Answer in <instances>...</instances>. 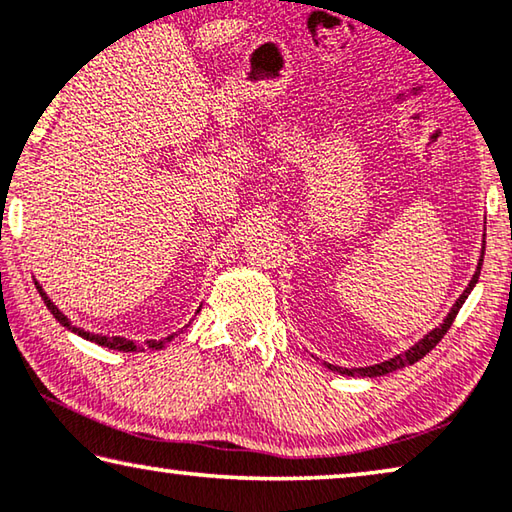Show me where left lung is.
I'll return each mask as SVG.
<instances>
[{
	"label": "left lung",
	"instance_id": "obj_1",
	"mask_svg": "<svg viewBox=\"0 0 512 512\" xmlns=\"http://www.w3.org/2000/svg\"><path fill=\"white\" fill-rule=\"evenodd\" d=\"M483 248H485V243H483ZM481 266H483V250H481V259H478V266H476L474 278L469 280L467 289L462 291L460 298L456 300V305H453V307H451V312L446 314L444 323H440V326H437L435 330L428 332V335H426L424 339H419V342H417L415 346H412V348H408V351H405V353H399V355H394V358H389V360H385V362H380V364H371V367H360V369L335 367V364H326V367H328L330 371L346 373V376H362V378H364V376H369V378H376V376H385V373H392V371H396V369L408 367V364H415V362H419L421 358H424L426 353H431L433 348L442 342V337L446 335V330L451 328V323H453V319H456V314H458V310L462 307V303H465L467 296L472 294V289H474V285L478 282V275H481Z\"/></svg>",
	"mask_w": 512,
	"mask_h": 512
}]
</instances>
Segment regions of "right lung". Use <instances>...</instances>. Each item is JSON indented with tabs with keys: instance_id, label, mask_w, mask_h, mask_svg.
<instances>
[{
	"instance_id": "right-lung-1",
	"label": "right lung",
	"mask_w": 512,
	"mask_h": 512,
	"mask_svg": "<svg viewBox=\"0 0 512 512\" xmlns=\"http://www.w3.org/2000/svg\"><path fill=\"white\" fill-rule=\"evenodd\" d=\"M36 289H38V294H40V298L45 300V305H47V310H50L52 314H54V319L61 323V326H66L68 330H72L75 332V335H79V337H84V339H88V342H95V344H100V346H107V348H111V351H123V353H134V351H145V348H150V351H159V348H164L170 339H173V335L170 337H164V339H148V342H145L143 346H136V342H132V339H125V337H107V335H95V332H86V330H81V328H77V326H72V321L68 319L66 314H63L59 307H56L50 298H47V294L43 291V287L38 285L36 282Z\"/></svg>"
}]
</instances>
